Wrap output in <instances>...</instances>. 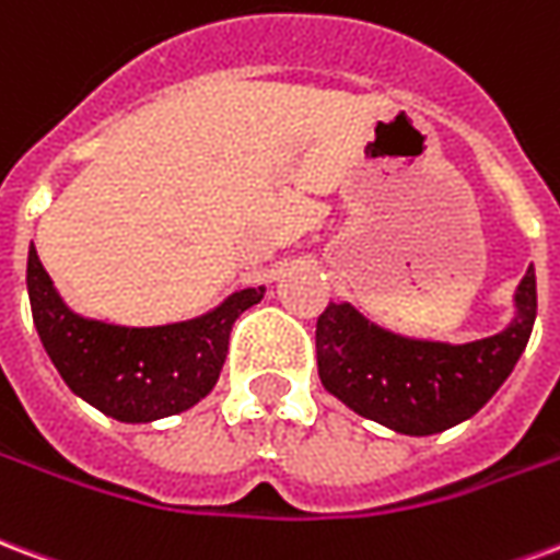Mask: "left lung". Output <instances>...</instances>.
Segmentation results:
<instances>
[{"label":"left lung","instance_id":"1","mask_svg":"<svg viewBox=\"0 0 560 560\" xmlns=\"http://www.w3.org/2000/svg\"><path fill=\"white\" fill-rule=\"evenodd\" d=\"M513 301L508 328L463 346L399 337L352 304H328L316 322L322 385L361 418L402 435L451 430L487 406L525 352L537 319L534 268Z\"/></svg>","mask_w":560,"mask_h":560}]
</instances>
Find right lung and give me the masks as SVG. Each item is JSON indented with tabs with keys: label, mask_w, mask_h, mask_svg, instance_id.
Instances as JSON below:
<instances>
[{
	"label": "right lung",
	"mask_w": 560,
	"mask_h": 560,
	"mask_svg": "<svg viewBox=\"0 0 560 560\" xmlns=\"http://www.w3.org/2000/svg\"><path fill=\"white\" fill-rule=\"evenodd\" d=\"M26 285L38 337L65 385L121 423L170 418L208 397L226 361L232 325L265 295V285L241 289L199 319L121 328L68 310L35 247H28Z\"/></svg>",
	"instance_id": "1"
}]
</instances>
